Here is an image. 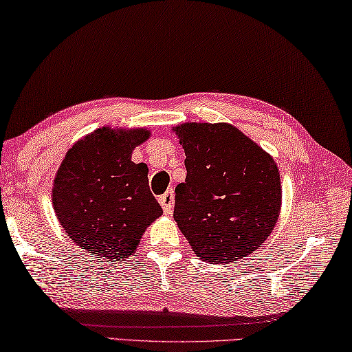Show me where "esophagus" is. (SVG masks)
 Wrapping results in <instances>:
<instances>
[{"label":"esophagus","instance_id":"1","mask_svg":"<svg viewBox=\"0 0 352 352\" xmlns=\"http://www.w3.org/2000/svg\"><path fill=\"white\" fill-rule=\"evenodd\" d=\"M159 203L162 206L166 215L171 214L173 207H175V193H173V190H168V192H165L162 197H159Z\"/></svg>","mask_w":352,"mask_h":352}]
</instances>
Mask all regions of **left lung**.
<instances>
[{"mask_svg": "<svg viewBox=\"0 0 352 352\" xmlns=\"http://www.w3.org/2000/svg\"><path fill=\"white\" fill-rule=\"evenodd\" d=\"M186 151L175 220L201 261L232 263L252 254L276 226L282 188L272 155L228 123L173 128Z\"/></svg>", "mask_w": 352, "mask_h": 352, "instance_id": "1", "label": "left lung"}]
</instances>
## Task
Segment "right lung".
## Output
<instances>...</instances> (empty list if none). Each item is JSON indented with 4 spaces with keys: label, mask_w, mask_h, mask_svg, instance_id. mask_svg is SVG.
<instances>
[{
    "label": "right lung",
    "mask_w": 352,
    "mask_h": 352,
    "mask_svg": "<svg viewBox=\"0 0 352 352\" xmlns=\"http://www.w3.org/2000/svg\"><path fill=\"white\" fill-rule=\"evenodd\" d=\"M149 135L142 128H100L74 143L57 170V220L80 250L102 262L134 254L146 228L162 215L148 186L146 164L131 160Z\"/></svg>",
    "instance_id": "1"
}]
</instances>
